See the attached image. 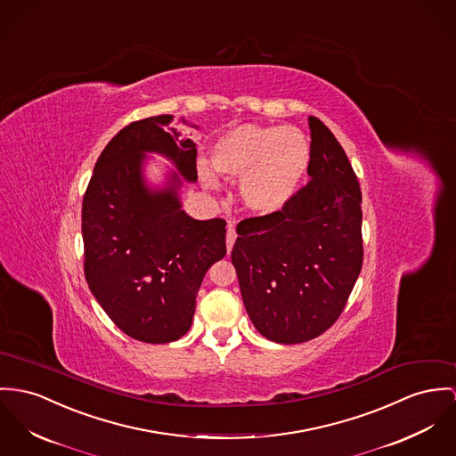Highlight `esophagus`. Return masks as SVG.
Wrapping results in <instances>:
<instances>
[{
    "mask_svg": "<svg viewBox=\"0 0 456 456\" xmlns=\"http://www.w3.org/2000/svg\"><path fill=\"white\" fill-rule=\"evenodd\" d=\"M234 241H236V231H234L232 225H229V229H227V238H225L227 251H229V253H231V249H232V246H234Z\"/></svg>",
    "mask_w": 456,
    "mask_h": 456,
    "instance_id": "1",
    "label": "esophagus"
}]
</instances>
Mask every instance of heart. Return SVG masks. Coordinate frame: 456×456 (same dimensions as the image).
I'll return each mask as SVG.
<instances>
[{
	"label": "heart",
	"mask_w": 456,
	"mask_h": 456,
	"mask_svg": "<svg viewBox=\"0 0 456 456\" xmlns=\"http://www.w3.org/2000/svg\"><path fill=\"white\" fill-rule=\"evenodd\" d=\"M311 161V141L297 126L240 125L215 142L211 167L216 174L240 180L241 200L249 210L271 213L295 194ZM205 185L215 187L208 165L200 163Z\"/></svg>",
	"instance_id": "obj_1"
}]
</instances>
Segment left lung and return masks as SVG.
Wrapping results in <instances>:
<instances>
[{"label": "left lung", "mask_w": 456, "mask_h": 456, "mask_svg": "<svg viewBox=\"0 0 456 456\" xmlns=\"http://www.w3.org/2000/svg\"><path fill=\"white\" fill-rule=\"evenodd\" d=\"M309 128L311 180L280 211L241 220L231 253L246 313L278 344L333 326L362 267L357 176L328 126L309 116Z\"/></svg>", "instance_id": "obj_1"}]
</instances>
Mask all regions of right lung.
Listing matches in <instances>:
<instances>
[{
    "instance_id": "obj_1",
    "label": "right lung",
    "mask_w": 456,
    "mask_h": 456,
    "mask_svg": "<svg viewBox=\"0 0 456 456\" xmlns=\"http://www.w3.org/2000/svg\"><path fill=\"white\" fill-rule=\"evenodd\" d=\"M170 114L134 121L99 156L83 196L85 278L110 321L145 344L183 337L207 271L224 258L225 220L180 208L178 175L165 191L142 180L143 152H161L196 180V143L178 139Z\"/></svg>"
}]
</instances>
